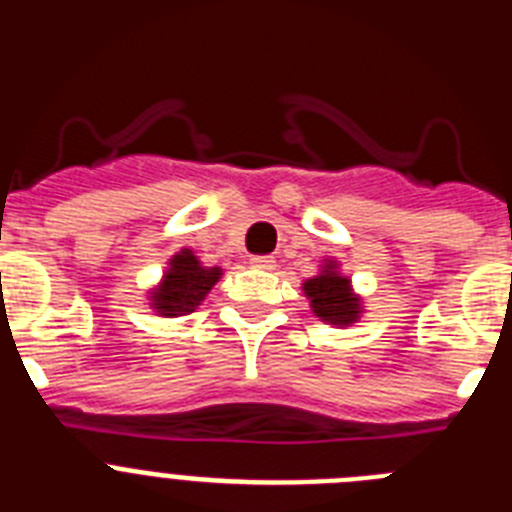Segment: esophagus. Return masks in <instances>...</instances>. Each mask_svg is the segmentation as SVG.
I'll return each mask as SVG.
<instances>
[{
  "label": "esophagus",
  "mask_w": 512,
  "mask_h": 512,
  "mask_svg": "<svg viewBox=\"0 0 512 512\" xmlns=\"http://www.w3.org/2000/svg\"><path fill=\"white\" fill-rule=\"evenodd\" d=\"M251 266H253V269L271 271V269H274V266H277V261H274V256H253Z\"/></svg>",
  "instance_id": "1"
}]
</instances>
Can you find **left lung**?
<instances>
[{
  "mask_svg": "<svg viewBox=\"0 0 512 512\" xmlns=\"http://www.w3.org/2000/svg\"><path fill=\"white\" fill-rule=\"evenodd\" d=\"M305 295L310 297L315 315L333 325L354 323L359 315V300L351 297L348 279L336 274L333 266H328L320 277L305 282Z\"/></svg>",
  "mask_w": 512,
  "mask_h": 512,
  "instance_id": "1",
  "label": "left lung"
}]
</instances>
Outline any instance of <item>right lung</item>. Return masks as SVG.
<instances>
[{
	"mask_svg": "<svg viewBox=\"0 0 512 512\" xmlns=\"http://www.w3.org/2000/svg\"><path fill=\"white\" fill-rule=\"evenodd\" d=\"M220 279V269L200 266L192 251H182L171 261V271L166 274L164 284L153 295V305L161 315H187L205 300L212 284Z\"/></svg>",
	"mask_w": 512,
	"mask_h": 512,
	"instance_id": "obj_1",
	"label": "right lung"
}]
</instances>
